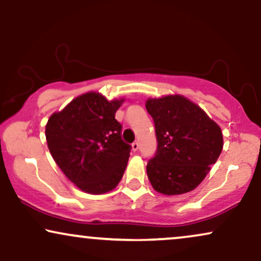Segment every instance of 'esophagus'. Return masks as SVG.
Returning a JSON list of instances; mask_svg holds the SVG:
<instances>
[{
	"instance_id": "1",
	"label": "esophagus",
	"mask_w": 261,
	"mask_h": 261,
	"mask_svg": "<svg viewBox=\"0 0 261 261\" xmlns=\"http://www.w3.org/2000/svg\"><path fill=\"white\" fill-rule=\"evenodd\" d=\"M131 149H133L134 151H137L138 149H140V143H138V142H134V143L131 144Z\"/></svg>"
}]
</instances>
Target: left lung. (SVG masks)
Masks as SVG:
<instances>
[{"label": "left lung", "mask_w": 261, "mask_h": 261, "mask_svg": "<svg viewBox=\"0 0 261 261\" xmlns=\"http://www.w3.org/2000/svg\"><path fill=\"white\" fill-rule=\"evenodd\" d=\"M158 150L148 161L147 174L153 189L164 195L194 190L210 172L223 150V133L199 105L183 95L149 97Z\"/></svg>", "instance_id": "1"}]
</instances>
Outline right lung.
<instances>
[{
  "instance_id": "1",
  "label": "right lung",
  "mask_w": 261,
  "mask_h": 261,
  "mask_svg": "<svg viewBox=\"0 0 261 261\" xmlns=\"http://www.w3.org/2000/svg\"><path fill=\"white\" fill-rule=\"evenodd\" d=\"M124 101H110L98 91L85 92L54 112L45 125L53 159L84 193L100 195L113 190L126 169L130 146L121 140V125L115 119Z\"/></svg>"
}]
</instances>
